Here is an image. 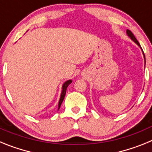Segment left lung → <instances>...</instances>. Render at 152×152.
Here are the masks:
<instances>
[{"mask_svg":"<svg viewBox=\"0 0 152 152\" xmlns=\"http://www.w3.org/2000/svg\"><path fill=\"white\" fill-rule=\"evenodd\" d=\"M126 33H127V35H128L129 36L130 38H131V39L132 40H133L134 42H135V43L137 44V45H139V46H140V44H139V42H138V40L136 39V38H135V36H134L133 35V33H132L131 31L130 30H129V29H127V30H126ZM140 48H141V46H140ZM143 55H144V58H145V54H144V52H143Z\"/></svg>","mask_w":152,"mask_h":152,"instance_id":"8db88e82","label":"left lung"}]
</instances>
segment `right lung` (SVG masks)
Masks as SVG:
<instances>
[{"instance_id": "add662e5", "label": "right lung", "mask_w": 152, "mask_h": 152, "mask_svg": "<svg viewBox=\"0 0 152 152\" xmlns=\"http://www.w3.org/2000/svg\"><path fill=\"white\" fill-rule=\"evenodd\" d=\"M72 82V80H67V81H65V82L64 83V84H63L62 91H61V96H60L59 102H58V110H59L60 107H61V103H62L63 100H64V96H65V94H66V90H67V88H68V86L69 85V84H71Z\"/></svg>"}]
</instances>
